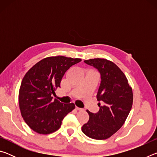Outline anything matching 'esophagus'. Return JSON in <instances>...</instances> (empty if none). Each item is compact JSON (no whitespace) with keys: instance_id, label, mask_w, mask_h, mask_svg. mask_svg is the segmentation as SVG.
<instances>
[{"instance_id":"34e87169","label":"esophagus","mask_w":157,"mask_h":157,"mask_svg":"<svg viewBox=\"0 0 157 157\" xmlns=\"http://www.w3.org/2000/svg\"><path fill=\"white\" fill-rule=\"evenodd\" d=\"M75 109L78 110V111H83V109L79 108V107H75Z\"/></svg>"}]
</instances>
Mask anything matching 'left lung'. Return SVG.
Here are the masks:
<instances>
[{"instance_id": "left-lung-1", "label": "left lung", "mask_w": 157, "mask_h": 157, "mask_svg": "<svg viewBox=\"0 0 157 157\" xmlns=\"http://www.w3.org/2000/svg\"><path fill=\"white\" fill-rule=\"evenodd\" d=\"M100 74L97 94L99 111L87 110L89 120L82 127L86 136L97 140L107 139L123 126L131 111L133 93L126 76L112 62L105 59L85 60Z\"/></svg>"}]
</instances>
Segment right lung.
Returning <instances> with one entry per match:
<instances>
[{"label": "right lung", "mask_w": 157, "mask_h": 157, "mask_svg": "<svg viewBox=\"0 0 157 157\" xmlns=\"http://www.w3.org/2000/svg\"><path fill=\"white\" fill-rule=\"evenodd\" d=\"M81 62L63 56L47 57L33 66L25 74L20 86L18 102L26 124L39 134H48L59 129L62 121L75 109L73 103L63 104L52 100L66 71Z\"/></svg>", "instance_id": "1"}]
</instances>
